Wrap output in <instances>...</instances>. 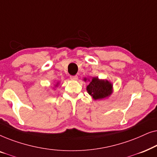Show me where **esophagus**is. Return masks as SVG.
Instances as JSON below:
<instances>
[{
  "instance_id": "obj_1",
  "label": "esophagus",
  "mask_w": 157,
  "mask_h": 157,
  "mask_svg": "<svg viewBox=\"0 0 157 157\" xmlns=\"http://www.w3.org/2000/svg\"><path fill=\"white\" fill-rule=\"evenodd\" d=\"M70 78L71 79V80H77V79H78V76H77L76 75H75V76H71Z\"/></svg>"
}]
</instances>
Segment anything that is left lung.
I'll list each match as a JSON object with an SVG mask.
<instances>
[{
  "instance_id": "left-lung-1",
  "label": "left lung",
  "mask_w": 157,
  "mask_h": 157,
  "mask_svg": "<svg viewBox=\"0 0 157 157\" xmlns=\"http://www.w3.org/2000/svg\"><path fill=\"white\" fill-rule=\"evenodd\" d=\"M84 81L86 79L84 78ZM87 91L95 100L106 98L112 93V85L108 81L93 78L86 87Z\"/></svg>"
}]
</instances>
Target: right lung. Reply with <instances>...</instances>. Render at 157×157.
Returning a JSON list of instances; mask_svg holds the SVG:
<instances>
[{"label": "right lung", "mask_w": 157, "mask_h": 157, "mask_svg": "<svg viewBox=\"0 0 157 157\" xmlns=\"http://www.w3.org/2000/svg\"><path fill=\"white\" fill-rule=\"evenodd\" d=\"M56 86H57V85H56Z\"/></svg>", "instance_id": "1"}]
</instances>
